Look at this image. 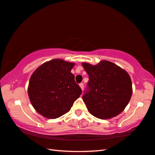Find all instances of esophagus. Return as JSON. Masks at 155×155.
Instances as JSON below:
<instances>
[{
	"mask_svg": "<svg viewBox=\"0 0 155 155\" xmlns=\"http://www.w3.org/2000/svg\"><path fill=\"white\" fill-rule=\"evenodd\" d=\"M79 86H80V87H81V89H82V90H83V88H84V84H83V83H81L79 84Z\"/></svg>",
	"mask_w": 155,
	"mask_h": 155,
	"instance_id": "obj_1",
	"label": "esophagus"
}]
</instances>
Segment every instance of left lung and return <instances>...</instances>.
Segmentation results:
<instances>
[{
    "mask_svg": "<svg viewBox=\"0 0 155 155\" xmlns=\"http://www.w3.org/2000/svg\"><path fill=\"white\" fill-rule=\"evenodd\" d=\"M89 75L88 91L83 102L93 116L100 119H111L124 110L132 95L130 76L111 61L102 60L96 65L83 62Z\"/></svg>",
    "mask_w": 155,
    "mask_h": 155,
    "instance_id": "1",
    "label": "left lung"
}]
</instances>
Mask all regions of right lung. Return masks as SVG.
Masks as SVG:
<instances>
[{
    "label": "right lung",
    "mask_w": 155,
    "mask_h": 155,
    "mask_svg": "<svg viewBox=\"0 0 155 155\" xmlns=\"http://www.w3.org/2000/svg\"><path fill=\"white\" fill-rule=\"evenodd\" d=\"M74 63L61 59L45 62L30 77L28 94L34 108L44 117L56 119L70 111L81 94L71 70Z\"/></svg>",
    "instance_id": "right-lung-1"
}]
</instances>
